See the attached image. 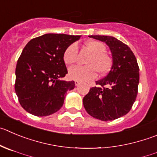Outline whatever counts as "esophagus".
Here are the masks:
<instances>
[{
  "label": "esophagus",
  "instance_id": "obj_1",
  "mask_svg": "<svg viewBox=\"0 0 157 157\" xmlns=\"http://www.w3.org/2000/svg\"><path fill=\"white\" fill-rule=\"evenodd\" d=\"M74 83H75V85L76 86H78L79 84H80V81H77V80H75V82H74Z\"/></svg>",
  "mask_w": 157,
  "mask_h": 157
}]
</instances>
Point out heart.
I'll list each match as a JSON object with an SVG mask.
<instances>
[{"mask_svg":"<svg viewBox=\"0 0 157 157\" xmlns=\"http://www.w3.org/2000/svg\"><path fill=\"white\" fill-rule=\"evenodd\" d=\"M86 46L91 52V56L86 61L87 66H75L69 70L68 76L71 80L77 81H88L97 77V71L105 75L112 67V59L106 53V46L99 41H89ZM78 47L76 43L68 45L63 52V59L66 65L70 66L76 62Z\"/></svg>","mask_w":157,"mask_h":157,"instance_id":"heart-1","label":"heart"}]
</instances>
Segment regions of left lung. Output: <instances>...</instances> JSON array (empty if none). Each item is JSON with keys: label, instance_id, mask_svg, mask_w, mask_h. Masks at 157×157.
Segmentation results:
<instances>
[{"label": "left lung", "instance_id": "1", "mask_svg": "<svg viewBox=\"0 0 157 157\" xmlns=\"http://www.w3.org/2000/svg\"><path fill=\"white\" fill-rule=\"evenodd\" d=\"M105 42L112 55V66L106 77L96 81L83 99L87 113L97 119L112 121L126 115L138 94L140 68L128 45L112 36H90Z\"/></svg>", "mask_w": 157, "mask_h": 157}]
</instances>
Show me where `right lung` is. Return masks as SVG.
<instances>
[{
  "mask_svg": "<svg viewBox=\"0 0 157 157\" xmlns=\"http://www.w3.org/2000/svg\"><path fill=\"white\" fill-rule=\"evenodd\" d=\"M80 36L45 34L29 41L18 58L14 90L19 103L36 116H47L62 108L74 81L59 80L67 74L63 59L66 48Z\"/></svg>",
  "mask_w": 157,
  "mask_h": 157,
  "instance_id": "obj_1",
  "label": "right lung"
}]
</instances>
